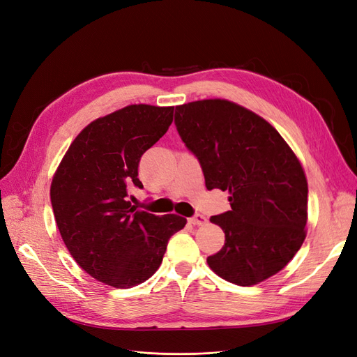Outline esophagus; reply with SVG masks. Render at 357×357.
Returning <instances> with one entry per match:
<instances>
[{"label": "esophagus", "mask_w": 357, "mask_h": 357, "mask_svg": "<svg viewBox=\"0 0 357 357\" xmlns=\"http://www.w3.org/2000/svg\"><path fill=\"white\" fill-rule=\"evenodd\" d=\"M189 222H190L192 225H195V226H204V225H207L208 220H207V218H205V215L197 214V215H193V218H190Z\"/></svg>", "instance_id": "esophagus-1"}]
</instances>
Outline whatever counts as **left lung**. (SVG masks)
<instances>
[{"label": "left lung", "instance_id": "1", "mask_svg": "<svg viewBox=\"0 0 357 357\" xmlns=\"http://www.w3.org/2000/svg\"><path fill=\"white\" fill-rule=\"evenodd\" d=\"M174 119L207 189L229 192L231 210L210 218L225 245L208 266L238 286L282 271L307 235L308 183L294 150L264 117L228 100L177 105Z\"/></svg>", "mask_w": 357, "mask_h": 357}]
</instances>
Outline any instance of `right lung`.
<instances>
[{"instance_id":"1","label":"right lung","mask_w":357,"mask_h":357,"mask_svg":"<svg viewBox=\"0 0 357 357\" xmlns=\"http://www.w3.org/2000/svg\"><path fill=\"white\" fill-rule=\"evenodd\" d=\"M174 107L131 104L91 122L74 138L50 185L59 234L91 277L116 289L144 283L168 240L185 228L177 214L139 211L128 188H143L138 164L172 123Z\"/></svg>"}]
</instances>
